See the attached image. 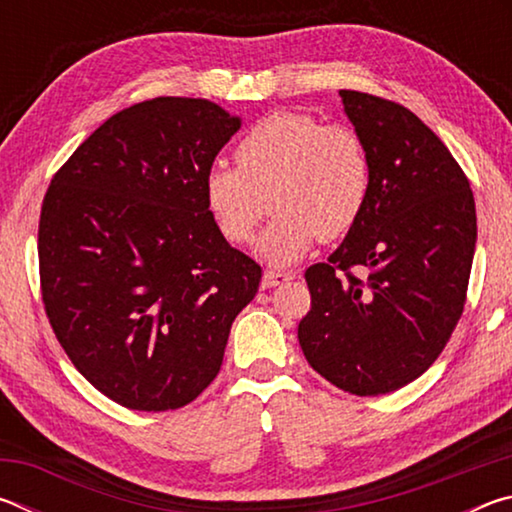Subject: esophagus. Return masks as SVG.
Segmentation results:
<instances>
[{"label": "esophagus", "mask_w": 512, "mask_h": 512, "mask_svg": "<svg viewBox=\"0 0 512 512\" xmlns=\"http://www.w3.org/2000/svg\"><path fill=\"white\" fill-rule=\"evenodd\" d=\"M293 280V273H280V271H264L262 277V289H273L280 287V284Z\"/></svg>", "instance_id": "obj_1"}]
</instances>
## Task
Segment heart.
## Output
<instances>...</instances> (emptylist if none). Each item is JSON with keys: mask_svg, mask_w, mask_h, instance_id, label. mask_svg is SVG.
Returning <instances> with one entry per match:
<instances>
[{"mask_svg": "<svg viewBox=\"0 0 512 512\" xmlns=\"http://www.w3.org/2000/svg\"><path fill=\"white\" fill-rule=\"evenodd\" d=\"M235 158L237 167L214 162L207 169L205 205L230 244H248L268 196L275 214L257 244L268 264L289 266L316 239L348 235L368 203V151L350 126L271 112L241 137Z\"/></svg>", "mask_w": 512, "mask_h": 512, "instance_id": "1", "label": "heart"}]
</instances>
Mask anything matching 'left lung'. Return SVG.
I'll use <instances>...</instances> for the list:
<instances>
[{"mask_svg": "<svg viewBox=\"0 0 512 512\" xmlns=\"http://www.w3.org/2000/svg\"><path fill=\"white\" fill-rule=\"evenodd\" d=\"M370 160L359 221L325 264L307 268L305 359L352 395L397 391L427 370L463 314L476 244L470 180L409 108L341 90ZM367 273L357 278L351 268Z\"/></svg>", "mask_w": 512, "mask_h": 512, "instance_id": "1", "label": "left lung"}]
</instances>
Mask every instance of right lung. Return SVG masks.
Returning a JSON list of instances; mask_svg holds the SVG:
<instances>
[{
	"label": "right lung",
	"mask_w": 512,
	"mask_h": 512,
	"mask_svg": "<svg viewBox=\"0 0 512 512\" xmlns=\"http://www.w3.org/2000/svg\"><path fill=\"white\" fill-rule=\"evenodd\" d=\"M239 128L207 99L135 103L72 153L42 201L49 323L76 370L126 409L196 400L255 298L262 268L225 241L203 194Z\"/></svg>",
	"instance_id": "1"
}]
</instances>
